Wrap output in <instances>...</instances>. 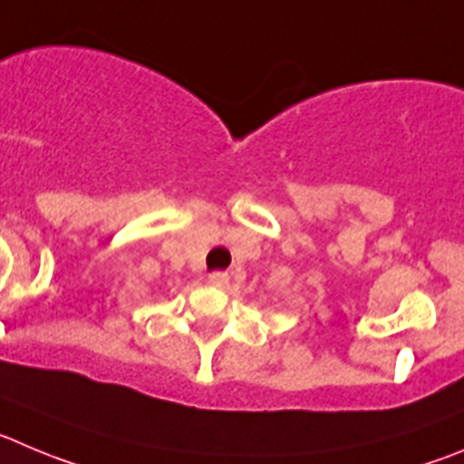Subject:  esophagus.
<instances>
[{"label": "esophagus", "mask_w": 464, "mask_h": 464, "mask_svg": "<svg viewBox=\"0 0 464 464\" xmlns=\"http://www.w3.org/2000/svg\"><path fill=\"white\" fill-rule=\"evenodd\" d=\"M208 284L215 285V288H224L228 284V275L227 272H212V275H208Z\"/></svg>", "instance_id": "34e87169"}]
</instances>
